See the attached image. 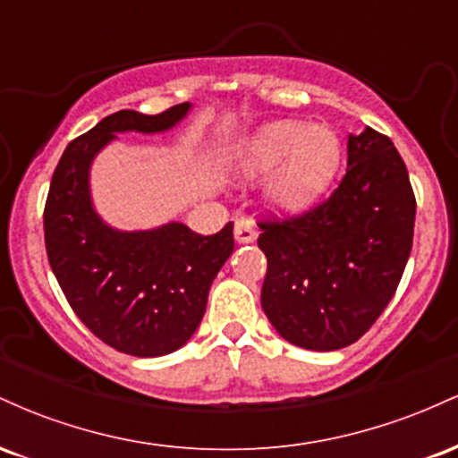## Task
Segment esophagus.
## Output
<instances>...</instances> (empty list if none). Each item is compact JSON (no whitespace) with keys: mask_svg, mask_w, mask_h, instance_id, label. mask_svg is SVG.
<instances>
[{"mask_svg":"<svg viewBox=\"0 0 458 458\" xmlns=\"http://www.w3.org/2000/svg\"><path fill=\"white\" fill-rule=\"evenodd\" d=\"M256 236H259V233H256L254 222H247V219H241V222L234 224V239H236V243H254Z\"/></svg>","mask_w":458,"mask_h":458,"instance_id":"34e87169","label":"esophagus"}]
</instances>
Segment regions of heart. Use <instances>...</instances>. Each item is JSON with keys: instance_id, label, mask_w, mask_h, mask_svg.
I'll list each match as a JSON object with an SVG mask.
<instances>
[{"instance_id": "heart-1", "label": "heart", "mask_w": 458, "mask_h": 458, "mask_svg": "<svg viewBox=\"0 0 458 458\" xmlns=\"http://www.w3.org/2000/svg\"><path fill=\"white\" fill-rule=\"evenodd\" d=\"M343 163V141L327 124L276 120L236 150V174L256 181L271 174L267 202L277 215H301L327 196Z\"/></svg>"}]
</instances>
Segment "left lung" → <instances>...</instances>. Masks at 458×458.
Returning <instances> with one entry per match:
<instances>
[{"label": "left lung", "mask_w": 458, "mask_h": 458, "mask_svg": "<svg viewBox=\"0 0 458 458\" xmlns=\"http://www.w3.org/2000/svg\"><path fill=\"white\" fill-rule=\"evenodd\" d=\"M346 174L301 217L260 224V303L273 329L308 351H338L372 327L411 254L415 198L392 140L349 135Z\"/></svg>", "instance_id": "left-lung-1"}]
</instances>
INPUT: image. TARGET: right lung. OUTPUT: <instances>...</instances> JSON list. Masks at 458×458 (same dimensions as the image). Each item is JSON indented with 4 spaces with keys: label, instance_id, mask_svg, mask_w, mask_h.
Listing matches in <instances>:
<instances>
[{
    "label": "right lung",
    "instance_id": "obj_1",
    "mask_svg": "<svg viewBox=\"0 0 458 458\" xmlns=\"http://www.w3.org/2000/svg\"><path fill=\"white\" fill-rule=\"evenodd\" d=\"M189 112L191 103L159 115L133 109L107 115L66 146L51 178L45 245L55 280L81 323L127 355L161 357L191 338L211 284L234 250L233 224L213 236L181 222L114 228L94 208L92 163L118 133H165Z\"/></svg>",
    "mask_w": 458,
    "mask_h": 458
}]
</instances>
